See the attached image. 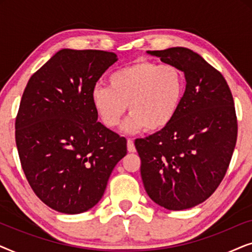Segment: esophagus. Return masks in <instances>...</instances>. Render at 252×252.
<instances>
[{
    "label": "esophagus",
    "mask_w": 252,
    "mask_h": 252,
    "mask_svg": "<svg viewBox=\"0 0 252 252\" xmlns=\"http://www.w3.org/2000/svg\"><path fill=\"white\" fill-rule=\"evenodd\" d=\"M127 150H128V153H135L136 151L135 146H134V141L132 139L127 140Z\"/></svg>",
    "instance_id": "1"
}]
</instances>
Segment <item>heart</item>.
I'll list each match as a JSON object with an SVG mask.
<instances>
[{
  "instance_id": "heart-1",
  "label": "heart",
  "mask_w": 252,
  "mask_h": 252,
  "mask_svg": "<svg viewBox=\"0 0 252 252\" xmlns=\"http://www.w3.org/2000/svg\"><path fill=\"white\" fill-rule=\"evenodd\" d=\"M186 91V79L178 67L156 62L139 61L117 68L108 77V86L93 89L92 102L99 119L115 128L126 115L127 132L147 128L158 132L177 117Z\"/></svg>"
}]
</instances>
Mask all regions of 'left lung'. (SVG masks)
<instances>
[{
    "label": "left lung",
    "mask_w": 252,
    "mask_h": 252,
    "mask_svg": "<svg viewBox=\"0 0 252 252\" xmlns=\"http://www.w3.org/2000/svg\"><path fill=\"white\" fill-rule=\"evenodd\" d=\"M148 53L184 72L187 85L173 122L135 140L141 177L158 205L190 209L216 191L229 166L237 139L233 95L222 74L188 48Z\"/></svg>",
    "instance_id": "obj_1"
}]
</instances>
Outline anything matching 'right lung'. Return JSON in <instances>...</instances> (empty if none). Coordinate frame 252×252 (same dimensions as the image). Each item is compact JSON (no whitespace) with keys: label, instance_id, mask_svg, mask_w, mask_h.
Wrapping results in <instances>:
<instances>
[{"label":"right lung","instance_id":"1","mask_svg":"<svg viewBox=\"0 0 252 252\" xmlns=\"http://www.w3.org/2000/svg\"><path fill=\"white\" fill-rule=\"evenodd\" d=\"M118 60L103 50L63 49L27 82L16 117V144L35 195L67 215L87 211L102 198L125 137L97 122L92 93Z\"/></svg>","mask_w":252,"mask_h":252}]
</instances>
